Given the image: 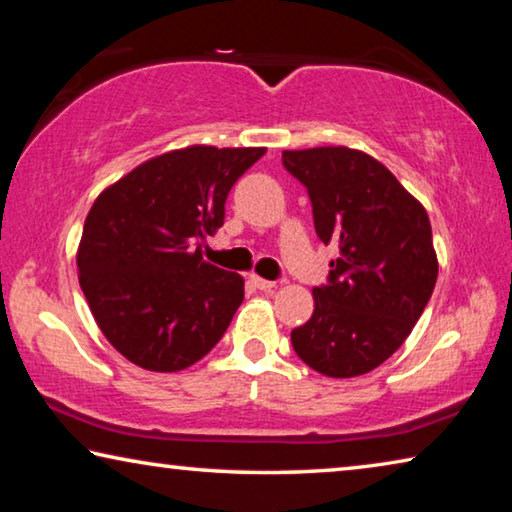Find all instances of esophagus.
<instances>
[{"mask_svg": "<svg viewBox=\"0 0 512 512\" xmlns=\"http://www.w3.org/2000/svg\"><path fill=\"white\" fill-rule=\"evenodd\" d=\"M250 282H253V287L259 289V291H273L275 289V282L264 280V277H259V275H250Z\"/></svg>", "mask_w": 512, "mask_h": 512, "instance_id": "34e87169", "label": "esophagus"}]
</instances>
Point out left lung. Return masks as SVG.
<instances>
[{
	"label": "left lung",
	"instance_id": "left-lung-1",
	"mask_svg": "<svg viewBox=\"0 0 512 512\" xmlns=\"http://www.w3.org/2000/svg\"><path fill=\"white\" fill-rule=\"evenodd\" d=\"M282 164L307 189L316 235L339 250L291 345L320 375H366L406 341L436 287L429 216L361 151H284Z\"/></svg>",
	"mask_w": 512,
	"mask_h": 512
}]
</instances>
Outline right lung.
Here are the masks:
<instances>
[{"label":"right lung","mask_w":512,"mask_h":512,"mask_svg":"<svg viewBox=\"0 0 512 512\" xmlns=\"http://www.w3.org/2000/svg\"><path fill=\"white\" fill-rule=\"evenodd\" d=\"M266 149L189 146L140 164L108 187L76 255L90 311L112 348L144 370L203 359L244 300V277L207 264L201 241L225 198Z\"/></svg>","instance_id":"add662e5"}]
</instances>
